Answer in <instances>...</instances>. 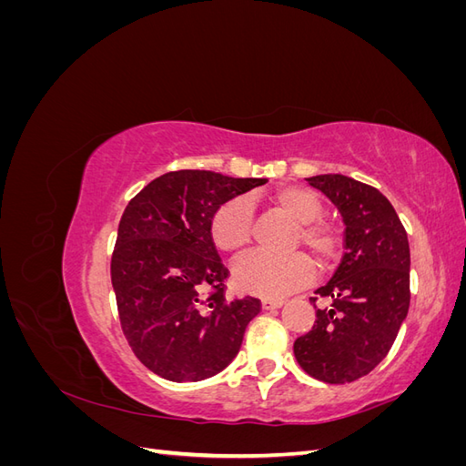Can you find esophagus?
Listing matches in <instances>:
<instances>
[{"label": "esophagus", "mask_w": 466, "mask_h": 466, "mask_svg": "<svg viewBox=\"0 0 466 466\" xmlns=\"http://www.w3.org/2000/svg\"><path fill=\"white\" fill-rule=\"evenodd\" d=\"M260 305H262L264 311H274V309H279L281 305H284V301H281V299H262Z\"/></svg>", "instance_id": "obj_1"}]
</instances>
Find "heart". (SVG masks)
Masks as SVG:
<instances>
[{"mask_svg":"<svg viewBox=\"0 0 466 466\" xmlns=\"http://www.w3.org/2000/svg\"><path fill=\"white\" fill-rule=\"evenodd\" d=\"M272 204L299 225L295 241L301 243L320 268H330L340 252V237L329 223L317 221L322 216V202L311 190L286 187L272 194ZM252 235V208L245 198L221 204L209 219V237L225 255L243 252ZM313 264L303 255L270 257L248 255L233 266L237 291L257 298H281L307 286L313 279Z\"/></svg>","mask_w":466,"mask_h":466,"instance_id":"b5f03b06","label":"heart"}]
</instances>
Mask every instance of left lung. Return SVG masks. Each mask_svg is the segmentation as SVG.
<instances>
[{"instance_id":"obj_1","label":"left lung","mask_w":466,"mask_h":466,"mask_svg":"<svg viewBox=\"0 0 466 466\" xmlns=\"http://www.w3.org/2000/svg\"><path fill=\"white\" fill-rule=\"evenodd\" d=\"M305 180L340 211L346 250L315 291L329 303L317 309L313 329L295 340L293 354L322 383H351L385 360L408 315L410 247L397 211L377 188L344 175Z\"/></svg>"}]
</instances>
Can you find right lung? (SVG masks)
I'll list each match as a JSON object with an SVG mask.
<instances>
[{
    "label": "right lung",
    "instance_id": "add662e5",
    "mask_svg": "<svg viewBox=\"0 0 466 466\" xmlns=\"http://www.w3.org/2000/svg\"><path fill=\"white\" fill-rule=\"evenodd\" d=\"M266 182L187 168L151 180L126 206L110 279L126 340L155 375L204 380L241 350L260 301L223 298L228 268L209 219L221 204Z\"/></svg>",
    "mask_w": 466,
    "mask_h": 466
}]
</instances>
